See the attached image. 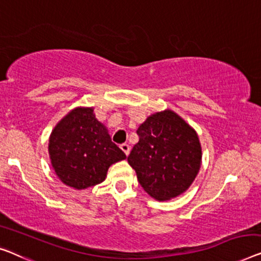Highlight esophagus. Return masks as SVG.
Listing matches in <instances>:
<instances>
[{
	"label": "esophagus",
	"instance_id": "obj_1",
	"mask_svg": "<svg viewBox=\"0 0 261 261\" xmlns=\"http://www.w3.org/2000/svg\"><path fill=\"white\" fill-rule=\"evenodd\" d=\"M120 149H122L123 152L125 153L126 155L130 153V145H129V144H126V143H123V144H120Z\"/></svg>",
	"mask_w": 261,
	"mask_h": 261
}]
</instances>
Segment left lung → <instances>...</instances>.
Returning a JSON list of instances; mask_svg holds the SVG:
<instances>
[{
  "instance_id": "8db88e82",
  "label": "left lung",
  "mask_w": 261,
  "mask_h": 261,
  "mask_svg": "<svg viewBox=\"0 0 261 261\" xmlns=\"http://www.w3.org/2000/svg\"><path fill=\"white\" fill-rule=\"evenodd\" d=\"M137 135L127 162L142 188L159 201L184 193L200 169L197 132L176 112L164 110L149 116Z\"/></svg>"
}]
</instances>
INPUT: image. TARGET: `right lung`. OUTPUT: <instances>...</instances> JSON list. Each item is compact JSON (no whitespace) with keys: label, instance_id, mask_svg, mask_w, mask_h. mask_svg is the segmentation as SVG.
Returning a JSON list of instances; mask_svg holds the SVG:
<instances>
[{"label":"right lung","instance_id":"right-lung-1","mask_svg":"<svg viewBox=\"0 0 261 261\" xmlns=\"http://www.w3.org/2000/svg\"><path fill=\"white\" fill-rule=\"evenodd\" d=\"M49 155L62 182L77 190L102 182L108 169L126 158L92 108L73 109L57 123L49 138Z\"/></svg>","mask_w":261,"mask_h":261}]
</instances>
